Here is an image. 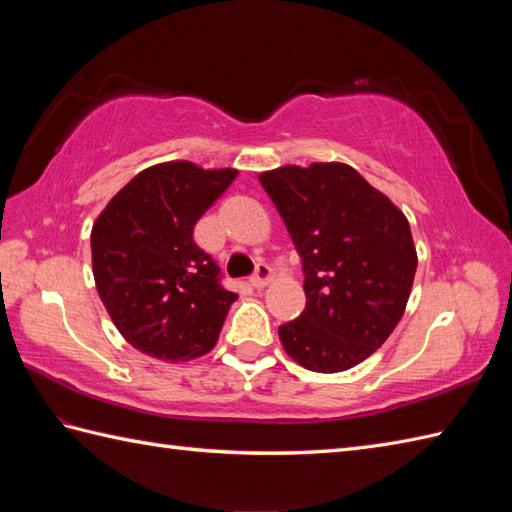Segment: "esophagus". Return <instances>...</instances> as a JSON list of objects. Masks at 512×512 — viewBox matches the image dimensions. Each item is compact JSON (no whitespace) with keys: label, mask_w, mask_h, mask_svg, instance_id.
<instances>
[{"label":"esophagus","mask_w":512,"mask_h":512,"mask_svg":"<svg viewBox=\"0 0 512 512\" xmlns=\"http://www.w3.org/2000/svg\"><path fill=\"white\" fill-rule=\"evenodd\" d=\"M270 281H273V268H270L268 264H257L255 275L250 277V286L264 288L270 284Z\"/></svg>","instance_id":"34e87169"}]
</instances>
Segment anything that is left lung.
<instances>
[{
  "mask_svg": "<svg viewBox=\"0 0 512 512\" xmlns=\"http://www.w3.org/2000/svg\"><path fill=\"white\" fill-rule=\"evenodd\" d=\"M303 262L306 310L279 328L301 367L336 374L372 356L405 314L418 253L405 213L345 162L259 173Z\"/></svg>",
  "mask_w": 512,
  "mask_h": 512,
  "instance_id": "1",
  "label": "left lung"
}]
</instances>
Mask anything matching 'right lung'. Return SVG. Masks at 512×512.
Wrapping results in <instances>:
<instances>
[{"label":"right lung","mask_w":512,"mask_h":512,"mask_svg":"<svg viewBox=\"0 0 512 512\" xmlns=\"http://www.w3.org/2000/svg\"><path fill=\"white\" fill-rule=\"evenodd\" d=\"M237 169L189 160L147 167L107 202L92 226V273L123 339L151 358L184 363L209 354L235 292L193 242V226L231 187Z\"/></svg>","instance_id":"1"}]
</instances>
